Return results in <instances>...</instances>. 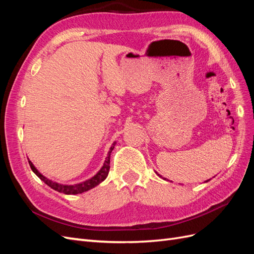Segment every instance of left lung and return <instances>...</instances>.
I'll list each match as a JSON object with an SVG mask.
<instances>
[{"label":"left lung","mask_w":254,"mask_h":254,"mask_svg":"<svg viewBox=\"0 0 254 254\" xmlns=\"http://www.w3.org/2000/svg\"><path fill=\"white\" fill-rule=\"evenodd\" d=\"M156 174H158V173H156ZM158 176H160V175H159V174H158ZM160 177H161V176H160ZM163 179H164V178H163ZM209 180H210V179H209ZM209 180H206V181H205V182H207V181H209Z\"/></svg>","instance_id":"left-lung-1"}]
</instances>
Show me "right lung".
<instances>
[{
  "mask_svg": "<svg viewBox=\"0 0 254 254\" xmlns=\"http://www.w3.org/2000/svg\"><path fill=\"white\" fill-rule=\"evenodd\" d=\"M114 145H115V142L112 144V146L110 147V150L108 152V156H107L106 160H105V163L103 165V167L101 168V170L98 171V173L94 176L92 177L91 179L89 180H86L83 181L81 183H77V184H73V186H66V184H60V183H57V182H54L48 178H45V177L40 174L39 172H38L37 168L34 166V164L32 163V161L28 160V163H29V166L30 168H32V171L39 177V178L45 183L48 184V186L50 188H52L53 190H55L57 191H59V193H64V194H66V195H76V194H81L83 193V191H87L91 189L95 188L96 186H98L99 183H102L106 178L107 176H108L109 174V170H110V155L111 152L114 148Z\"/></svg>",
  "mask_w": 254,
  "mask_h": 254,
  "instance_id": "add662e5",
  "label": "right lung"
}]
</instances>
